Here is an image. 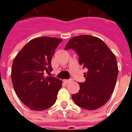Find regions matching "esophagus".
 Returning a JSON list of instances; mask_svg holds the SVG:
<instances>
[{
	"mask_svg": "<svg viewBox=\"0 0 132 132\" xmlns=\"http://www.w3.org/2000/svg\"><path fill=\"white\" fill-rule=\"evenodd\" d=\"M71 81V79H68V80H63V82L66 83V84L70 83Z\"/></svg>",
	"mask_w": 132,
	"mask_h": 132,
	"instance_id": "34e87169",
	"label": "esophagus"
}]
</instances>
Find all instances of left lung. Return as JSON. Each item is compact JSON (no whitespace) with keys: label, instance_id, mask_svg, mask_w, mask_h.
I'll use <instances>...</instances> for the list:
<instances>
[{"label":"left lung","instance_id":"8db88e82","mask_svg":"<svg viewBox=\"0 0 132 132\" xmlns=\"http://www.w3.org/2000/svg\"><path fill=\"white\" fill-rule=\"evenodd\" d=\"M64 49L76 52L79 63L88 70L84 73L86 81L78 83L79 91L72 95L73 100L88 110L103 106L110 98L118 76L114 54L103 41L90 35L71 38Z\"/></svg>","mask_w":132,"mask_h":132}]
</instances>
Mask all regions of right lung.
I'll use <instances>...</instances> for the list:
<instances>
[{
  "label": "right lung",
  "instance_id": "right-lung-1",
  "mask_svg": "<svg viewBox=\"0 0 132 132\" xmlns=\"http://www.w3.org/2000/svg\"><path fill=\"white\" fill-rule=\"evenodd\" d=\"M61 39L42 37L30 41L20 50L12 66V82L15 93L32 110H44L56 100L62 82L53 76L44 77L52 71V59Z\"/></svg>",
  "mask_w": 132,
  "mask_h": 132
}]
</instances>
